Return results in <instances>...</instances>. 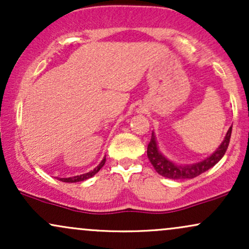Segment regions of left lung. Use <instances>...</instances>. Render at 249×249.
I'll use <instances>...</instances> for the list:
<instances>
[{"instance_id": "left-lung-1", "label": "left lung", "mask_w": 249, "mask_h": 249, "mask_svg": "<svg viewBox=\"0 0 249 249\" xmlns=\"http://www.w3.org/2000/svg\"><path fill=\"white\" fill-rule=\"evenodd\" d=\"M231 134H232V126L228 128L227 133H226L224 141L220 144V146L210 157L205 158L204 160L191 165H177L176 162L170 160V159L166 158L159 151L156 136L152 132V137H151V141L148 142L147 146L148 160L151 161V164H152L154 170L157 171V173L165 177V178L173 180L193 179L196 177H198L199 174L206 172L207 170L213 167L216 162H219L220 159L224 157L226 151H227Z\"/></svg>"}]
</instances>
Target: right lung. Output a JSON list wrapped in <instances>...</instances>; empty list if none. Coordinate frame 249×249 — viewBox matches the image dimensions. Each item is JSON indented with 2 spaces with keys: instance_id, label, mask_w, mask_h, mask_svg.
Wrapping results in <instances>:
<instances>
[{
  "instance_id": "add662e5",
  "label": "right lung",
  "mask_w": 249,
  "mask_h": 249,
  "mask_svg": "<svg viewBox=\"0 0 249 249\" xmlns=\"http://www.w3.org/2000/svg\"><path fill=\"white\" fill-rule=\"evenodd\" d=\"M105 160H107V158H103V160L99 162V165L97 167H95L93 168L92 171H90V172H88V173H84V174H81V176H76V177H72V178H59L58 180H61V181H63V182H78V181H83V180H87V179H89V178H91V177H93L95 176V174L98 172L99 170H101V168L104 166V164H105Z\"/></svg>"
}]
</instances>
